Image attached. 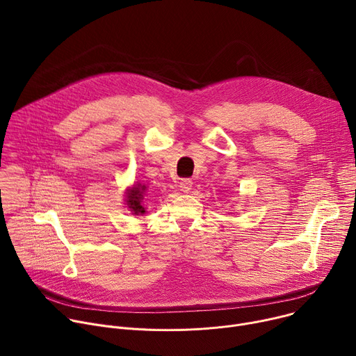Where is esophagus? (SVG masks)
<instances>
[{
	"label": "esophagus",
	"mask_w": 356,
	"mask_h": 356,
	"mask_svg": "<svg viewBox=\"0 0 356 356\" xmlns=\"http://www.w3.org/2000/svg\"><path fill=\"white\" fill-rule=\"evenodd\" d=\"M191 186H193V181L190 179H181L179 183V187L183 193H188L191 190Z\"/></svg>",
	"instance_id": "esophagus-1"
}]
</instances>
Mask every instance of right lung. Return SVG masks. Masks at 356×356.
Instances as JSON below:
<instances>
[{"label":"right lung","mask_w":356,"mask_h":356,"mask_svg":"<svg viewBox=\"0 0 356 356\" xmlns=\"http://www.w3.org/2000/svg\"><path fill=\"white\" fill-rule=\"evenodd\" d=\"M146 186L142 183L134 184L131 188L127 190V198H125V204L128 206V209L132 211V214L135 216H142L145 214V207L142 204V200L146 194Z\"/></svg>","instance_id":"right-lung-1"}]
</instances>
